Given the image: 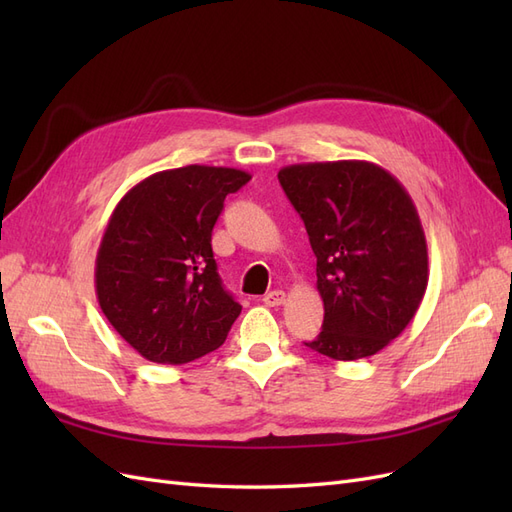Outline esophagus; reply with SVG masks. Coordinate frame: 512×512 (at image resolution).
I'll return each mask as SVG.
<instances>
[{"label":"esophagus","instance_id":"34e87169","mask_svg":"<svg viewBox=\"0 0 512 512\" xmlns=\"http://www.w3.org/2000/svg\"><path fill=\"white\" fill-rule=\"evenodd\" d=\"M262 301H265V305H269V307L284 305L286 303V292L284 290H271V292L265 294V297H262Z\"/></svg>","mask_w":512,"mask_h":512}]
</instances>
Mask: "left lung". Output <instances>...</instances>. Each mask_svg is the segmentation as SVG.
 <instances>
[{"mask_svg":"<svg viewBox=\"0 0 512 512\" xmlns=\"http://www.w3.org/2000/svg\"><path fill=\"white\" fill-rule=\"evenodd\" d=\"M277 179L316 254L324 322L305 346L335 361L380 352L408 327L429 280L410 194L389 170L363 160L292 164Z\"/></svg>","mask_w":512,"mask_h":512,"instance_id":"obj_1","label":"left lung"}]
</instances>
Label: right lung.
Listing matches in <instances>:
<instances>
[{
	"label": "right lung",
	"mask_w": 512,
	"mask_h": 512,
	"mask_svg": "<svg viewBox=\"0 0 512 512\" xmlns=\"http://www.w3.org/2000/svg\"><path fill=\"white\" fill-rule=\"evenodd\" d=\"M250 173L190 164L123 196L100 241L96 294L113 329L147 361L183 365L220 348L241 314L222 286L211 232Z\"/></svg>",
	"instance_id": "right-lung-1"
}]
</instances>
